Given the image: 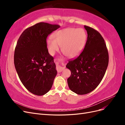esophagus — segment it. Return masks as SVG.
<instances>
[{
	"mask_svg": "<svg viewBox=\"0 0 125 125\" xmlns=\"http://www.w3.org/2000/svg\"><path fill=\"white\" fill-rule=\"evenodd\" d=\"M64 69H65V66H64L63 63H60V60H58L56 62V70L58 71V73L62 72Z\"/></svg>",
	"mask_w": 125,
	"mask_h": 125,
	"instance_id": "esophagus-1",
	"label": "esophagus"
}]
</instances>
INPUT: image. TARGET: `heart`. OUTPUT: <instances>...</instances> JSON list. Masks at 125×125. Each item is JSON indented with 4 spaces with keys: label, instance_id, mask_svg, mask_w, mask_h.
<instances>
[{
    "label": "heart",
    "instance_id": "obj_1",
    "mask_svg": "<svg viewBox=\"0 0 125 125\" xmlns=\"http://www.w3.org/2000/svg\"><path fill=\"white\" fill-rule=\"evenodd\" d=\"M52 38L46 41L50 54H54L62 46V51L66 56L74 57L82 50L86 36L83 29L69 28L55 32L52 35Z\"/></svg>",
    "mask_w": 125,
    "mask_h": 125
}]
</instances>
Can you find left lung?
I'll list each match as a JSON object with an SVG mask.
<instances>
[{"label": "left lung", "mask_w": 125, "mask_h": 125, "mask_svg": "<svg viewBox=\"0 0 125 125\" xmlns=\"http://www.w3.org/2000/svg\"><path fill=\"white\" fill-rule=\"evenodd\" d=\"M88 33L83 50L76 58L70 59L66 67L71 71L67 79L72 91L79 95L92 92L103 78L108 65V50L101 34L84 25Z\"/></svg>", "instance_id": "left-lung-1"}]
</instances>
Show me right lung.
I'll return each mask as SVG.
<instances>
[{
  "mask_svg": "<svg viewBox=\"0 0 125 125\" xmlns=\"http://www.w3.org/2000/svg\"><path fill=\"white\" fill-rule=\"evenodd\" d=\"M59 28L57 24L40 22L26 29L18 40L14 66L22 84L35 95L47 93L56 76L54 59L48 52L46 39Z\"/></svg>",
  "mask_w": 125,
  "mask_h": 125,
  "instance_id": "1",
  "label": "right lung"
}]
</instances>
